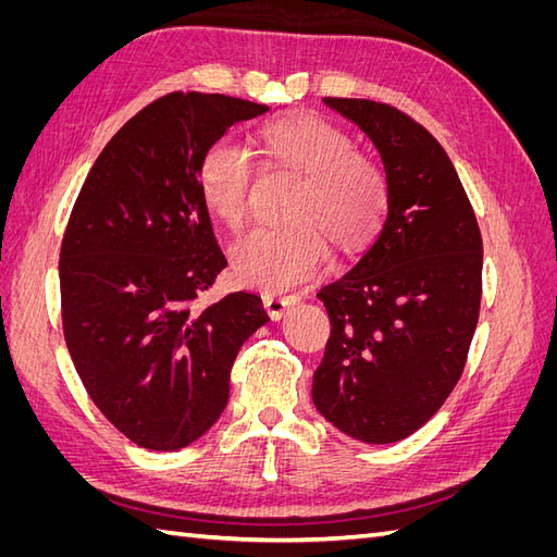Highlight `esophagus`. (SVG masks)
Segmentation results:
<instances>
[{
	"label": "esophagus",
	"instance_id": "esophagus-1",
	"mask_svg": "<svg viewBox=\"0 0 557 557\" xmlns=\"http://www.w3.org/2000/svg\"><path fill=\"white\" fill-rule=\"evenodd\" d=\"M262 305H264L267 313L272 315V320H281L285 313H288V309L295 305V297L267 293V295H262Z\"/></svg>",
	"mask_w": 557,
	"mask_h": 557
}]
</instances>
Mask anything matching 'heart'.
<instances>
[{
	"instance_id": "heart-1",
	"label": "heart",
	"mask_w": 557,
	"mask_h": 557,
	"mask_svg": "<svg viewBox=\"0 0 557 557\" xmlns=\"http://www.w3.org/2000/svg\"><path fill=\"white\" fill-rule=\"evenodd\" d=\"M258 153L269 166L299 176L290 213L299 221L250 232L232 250V269L244 285L269 293L309 281L327 258V237L356 250L374 237L387 209L381 166L325 117L293 113L258 132ZM197 190L209 213L239 230L250 211L252 162L244 148L215 141L197 166Z\"/></svg>"
}]
</instances>
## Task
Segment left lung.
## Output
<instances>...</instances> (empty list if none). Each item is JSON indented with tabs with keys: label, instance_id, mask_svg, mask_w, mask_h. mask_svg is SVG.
Returning a JSON list of instances; mask_svg holds the SVG:
<instances>
[{
	"label": "left lung",
	"instance_id": "8db88e82",
	"mask_svg": "<svg viewBox=\"0 0 557 557\" xmlns=\"http://www.w3.org/2000/svg\"><path fill=\"white\" fill-rule=\"evenodd\" d=\"M325 104L379 148L387 215L356 267L318 293L332 330L311 395L336 430L393 444L462 376L481 309V230L446 150L411 115L372 99Z\"/></svg>",
	"mask_w": 557,
	"mask_h": 557
}]
</instances>
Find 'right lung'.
<instances>
[{
    "mask_svg": "<svg viewBox=\"0 0 557 557\" xmlns=\"http://www.w3.org/2000/svg\"><path fill=\"white\" fill-rule=\"evenodd\" d=\"M264 111L227 95L156 99L104 146L66 223L64 342L95 407L141 448L178 450L221 418L237 352L269 320L250 293L195 305L227 267L199 160Z\"/></svg>",
    "mask_w": 557,
    "mask_h": 557,
    "instance_id": "right-lung-1",
    "label": "right lung"
}]
</instances>
